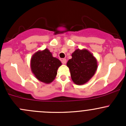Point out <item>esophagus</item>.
<instances>
[{
	"mask_svg": "<svg viewBox=\"0 0 126 126\" xmlns=\"http://www.w3.org/2000/svg\"><path fill=\"white\" fill-rule=\"evenodd\" d=\"M62 63H63V64H66V58H63V59L62 60Z\"/></svg>",
	"mask_w": 126,
	"mask_h": 126,
	"instance_id": "1",
	"label": "esophagus"
}]
</instances>
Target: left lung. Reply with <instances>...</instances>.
I'll list each match as a JSON object with an SVG mask.
<instances>
[{
    "mask_svg": "<svg viewBox=\"0 0 126 126\" xmlns=\"http://www.w3.org/2000/svg\"><path fill=\"white\" fill-rule=\"evenodd\" d=\"M72 58L67 63L74 83L81 85L87 83L97 69V61L86 49H76L72 54Z\"/></svg>",
    "mask_w": 126,
    "mask_h": 126,
    "instance_id": "1",
    "label": "left lung"
}]
</instances>
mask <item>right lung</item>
I'll return each mask as SVG.
<instances>
[{
    "instance_id": "1",
    "label": "right lung",
    "mask_w": 126,
    "mask_h": 126,
    "mask_svg": "<svg viewBox=\"0 0 126 126\" xmlns=\"http://www.w3.org/2000/svg\"><path fill=\"white\" fill-rule=\"evenodd\" d=\"M62 62L54 57L48 49L38 50L30 60V68L35 77L44 83H51L57 74V70Z\"/></svg>"
}]
</instances>
